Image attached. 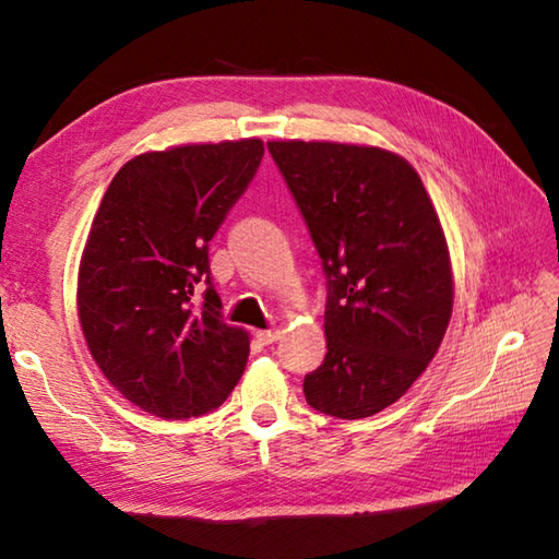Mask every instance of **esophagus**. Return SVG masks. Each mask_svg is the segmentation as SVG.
Returning a JSON list of instances; mask_svg holds the SVG:
<instances>
[{
    "label": "esophagus",
    "instance_id": "obj_1",
    "mask_svg": "<svg viewBox=\"0 0 559 559\" xmlns=\"http://www.w3.org/2000/svg\"><path fill=\"white\" fill-rule=\"evenodd\" d=\"M257 337L261 340V343H276V340L281 337V328H269V330H257Z\"/></svg>",
    "mask_w": 559,
    "mask_h": 559
}]
</instances>
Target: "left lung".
<instances>
[{
    "label": "left lung",
    "mask_w": 559,
    "mask_h": 559,
    "mask_svg": "<svg viewBox=\"0 0 559 559\" xmlns=\"http://www.w3.org/2000/svg\"><path fill=\"white\" fill-rule=\"evenodd\" d=\"M323 261L328 355L302 382L337 419L386 409L437 355L453 310L439 214L402 155L374 145L271 140Z\"/></svg>",
    "instance_id": "left-lung-1"
}]
</instances>
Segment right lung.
Here are the masks:
<instances>
[{
    "instance_id": "right-lung-1",
    "label": "right lung",
    "mask_w": 559,
    "mask_h": 559,
    "mask_svg": "<svg viewBox=\"0 0 559 559\" xmlns=\"http://www.w3.org/2000/svg\"><path fill=\"white\" fill-rule=\"evenodd\" d=\"M261 157L259 138L143 153L93 216L75 290L83 337L103 377L159 419L216 409L243 374L249 333L222 320L210 241Z\"/></svg>"
}]
</instances>
